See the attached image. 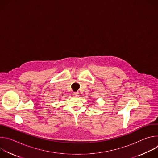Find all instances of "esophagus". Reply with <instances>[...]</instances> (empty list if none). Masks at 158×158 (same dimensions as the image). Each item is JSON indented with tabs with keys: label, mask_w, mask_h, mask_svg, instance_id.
<instances>
[{
	"label": "esophagus",
	"mask_w": 158,
	"mask_h": 158,
	"mask_svg": "<svg viewBox=\"0 0 158 158\" xmlns=\"http://www.w3.org/2000/svg\"><path fill=\"white\" fill-rule=\"evenodd\" d=\"M73 95L74 97L77 98V97H79V93H77V92H75V93H73Z\"/></svg>",
	"instance_id": "esophagus-1"
}]
</instances>
